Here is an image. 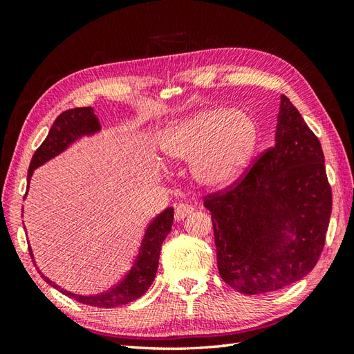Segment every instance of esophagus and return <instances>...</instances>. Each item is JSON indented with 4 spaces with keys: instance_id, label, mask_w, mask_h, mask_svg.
Segmentation results:
<instances>
[{
    "instance_id": "1",
    "label": "esophagus",
    "mask_w": 354,
    "mask_h": 354,
    "mask_svg": "<svg viewBox=\"0 0 354 354\" xmlns=\"http://www.w3.org/2000/svg\"><path fill=\"white\" fill-rule=\"evenodd\" d=\"M194 208L189 204H178L175 205V221H183L187 216L192 214Z\"/></svg>"
}]
</instances>
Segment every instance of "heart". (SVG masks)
I'll use <instances>...</instances> for the list:
<instances>
[{
  "label": "heart",
  "mask_w": 354,
  "mask_h": 354,
  "mask_svg": "<svg viewBox=\"0 0 354 354\" xmlns=\"http://www.w3.org/2000/svg\"><path fill=\"white\" fill-rule=\"evenodd\" d=\"M257 141L259 127L251 115L209 108L165 127L160 150L169 162L192 161L193 178L207 189L221 190L243 175Z\"/></svg>",
  "instance_id": "heart-1"
}]
</instances>
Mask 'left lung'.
Here are the masks:
<instances>
[{
	"mask_svg": "<svg viewBox=\"0 0 354 354\" xmlns=\"http://www.w3.org/2000/svg\"><path fill=\"white\" fill-rule=\"evenodd\" d=\"M217 268L245 295L280 290L317 265L332 214L324 153L281 95L275 145L230 189L207 194Z\"/></svg>",
	"mask_w": 354,
	"mask_h": 354,
	"instance_id": "obj_1",
	"label": "left lung"
}]
</instances>
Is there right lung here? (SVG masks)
I'll list each match as a JSON object with an SVG mask.
<instances>
[{"label": "right lung", "instance_id": "1", "mask_svg": "<svg viewBox=\"0 0 354 354\" xmlns=\"http://www.w3.org/2000/svg\"><path fill=\"white\" fill-rule=\"evenodd\" d=\"M100 129L102 126L99 123V118L94 114L93 108H74L62 112V114L56 118V122L53 123L47 138L44 140L39 149L35 152L32 161H30L27 183L30 184V178H32L35 169L50 161L51 158L62 153L74 141L85 137V135H94L97 132H100ZM171 223L173 208L169 207L147 225L145 237L141 240L137 259L132 263L131 269L127 270L123 280L117 283L114 288H111L109 290L103 293H97V295H77V293L61 289V286L53 283L50 278H47L41 272V270H37V272H39L44 280L50 286H53V288L61 290L64 295L76 299V301L82 304L111 309V307L132 303L135 299H138L142 293H146V290L150 288V284L155 280L158 261H160L161 245L171 230ZM28 251L30 257L35 261L32 248L30 246Z\"/></svg>", "mask_w": 354, "mask_h": 354}]
</instances>
